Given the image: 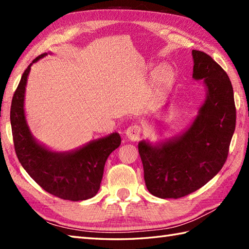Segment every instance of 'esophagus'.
<instances>
[{"label":"esophagus","mask_w":249,"mask_h":249,"mask_svg":"<svg viewBox=\"0 0 249 249\" xmlns=\"http://www.w3.org/2000/svg\"><path fill=\"white\" fill-rule=\"evenodd\" d=\"M126 137L130 141H138L141 135V127L138 125H131L125 131Z\"/></svg>","instance_id":"esophagus-1"}]
</instances>
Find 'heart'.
Returning <instances> with one entry per match:
<instances>
[{
    "mask_svg": "<svg viewBox=\"0 0 249 249\" xmlns=\"http://www.w3.org/2000/svg\"><path fill=\"white\" fill-rule=\"evenodd\" d=\"M153 84L157 89H165L173 78V71L170 66L160 65L152 72Z\"/></svg>",
    "mask_w": 249,
    "mask_h": 249,
    "instance_id": "heart-1",
    "label": "heart"
}]
</instances>
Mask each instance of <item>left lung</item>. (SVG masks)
Here are the masks:
<instances>
[{
    "label": "left lung",
    "mask_w": 249,
    "mask_h": 249,
    "mask_svg": "<svg viewBox=\"0 0 249 249\" xmlns=\"http://www.w3.org/2000/svg\"><path fill=\"white\" fill-rule=\"evenodd\" d=\"M193 78L203 81L205 99L193 123L157 143L138 144L149 192L178 199L192 194L223 168L235 129L233 89L227 72L209 54L193 50Z\"/></svg>",
    "instance_id": "8db88e82"
}]
</instances>
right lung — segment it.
I'll return each instance as SVG.
<instances>
[{
	"instance_id": "right-lung-1",
	"label": "right lung",
	"mask_w": 249,
	"mask_h": 249,
	"mask_svg": "<svg viewBox=\"0 0 249 249\" xmlns=\"http://www.w3.org/2000/svg\"><path fill=\"white\" fill-rule=\"evenodd\" d=\"M47 54L28 66L14 94L10 124L15 151L21 166L46 192L64 200H87L99 190L106 160L120 146L121 137L112 133L67 152L52 151L34 138L25 118V87L31 66Z\"/></svg>"
}]
</instances>
